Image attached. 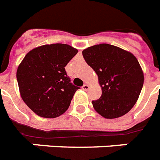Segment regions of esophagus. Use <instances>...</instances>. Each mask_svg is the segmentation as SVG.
Instances as JSON below:
<instances>
[{
    "label": "esophagus",
    "instance_id": "obj_1",
    "mask_svg": "<svg viewBox=\"0 0 160 160\" xmlns=\"http://www.w3.org/2000/svg\"><path fill=\"white\" fill-rule=\"evenodd\" d=\"M89 88H90V86H89L87 84H85V85L82 86V89L84 90H89Z\"/></svg>",
    "mask_w": 160,
    "mask_h": 160
}]
</instances>
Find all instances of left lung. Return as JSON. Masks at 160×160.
<instances>
[{
    "label": "left lung",
    "instance_id": "8db88e82",
    "mask_svg": "<svg viewBox=\"0 0 160 160\" xmlns=\"http://www.w3.org/2000/svg\"><path fill=\"white\" fill-rule=\"evenodd\" d=\"M82 55L97 74L102 89L100 99L92 101L94 109L106 119L127 114L135 105L144 85V73L136 57L109 44L88 47Z\"/></svg>",
    "mask_w": 160,
    "mask_h": 160
}]
</instances>
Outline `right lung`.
<instances>
[{"label":"right lung","mask_w":160,"mask_h":160,"mask_svg":"<svg viewBox=\"0 0 160 160\" xmlns=\"http://www.w3.org/2000/svg\"><path fill=\"white\" fill-rule=\"evenodd\" d=\"M78 51L66 44L44 45L26 54L16 71L26 105L43 118H56L68 109L75 91L65 67Z\"/></svg>","instance_id":"obj_1"}]
</instances>
